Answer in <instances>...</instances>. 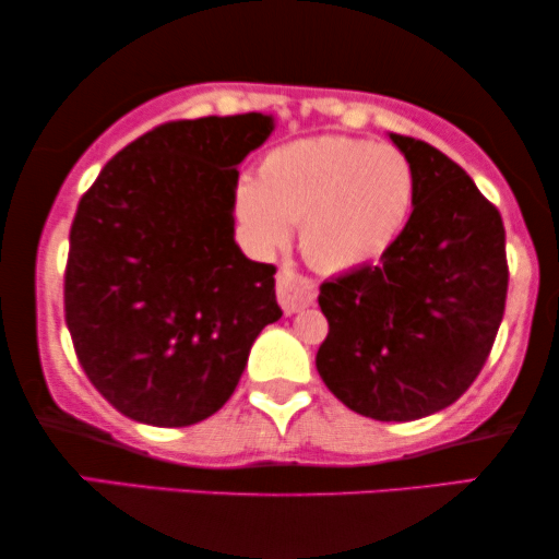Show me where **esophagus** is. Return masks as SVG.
I'll use <instances>...</instances> for the list:
<instances>
[{
    "label": "esophagus",
    "mask_w": 559,
    "mask_h": 559,
    "mask_svg": "<svg viewBox=\"0 0 559 559\" xmlns=\"http://www.w3.org/2000/svg\"><path fill=\"white\" fill-rule=\"evenodd\" d=\"M275 294H278V304L284 307V312L294 314L317 299V284L304 273H296L292 265H284L278 271V281H275Z\"/></svg>",
    "instance_id": "34e87169"
}]
</instances>
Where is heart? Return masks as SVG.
<instances>
[{
    "label": "heart",
    "mask_w": 559,
    "mask_h": 559,
    "mask_svg": "<svg viewBox=\"0 0 559 559\" xmlns=\"http://www.w3.org/2000/svg\"><path fill=\"white\" fill-rule=\"evenodd\" d=\"M418 198L407 154L392 144L314 136L275 146L260 178H242L235 209L247 239L275 250L299 222L301 250L320 271H350L390 252Z\"/></svg>",
    "instance_id": "b5f03b06"
}]
</instances>
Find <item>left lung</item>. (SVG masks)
<instances>
[{"mask_svg": "<svg viewBox=\"0 0 559 559\" xmlns=\"http://www.w3.org/2000/svg\"><path fill=\"white\" fill-rule=\"evenodd\" d=\"M413 162L418 198L379 263L320 286L328 337L317 371L353 413L405 423L454 405L483 371L506 312L500 211L456 162L390 133Z\"/></svg>", "mask_w": 559, "mask_h": 559, "instance_id": "8db88e82", "label": "left lung"}]
</instances>
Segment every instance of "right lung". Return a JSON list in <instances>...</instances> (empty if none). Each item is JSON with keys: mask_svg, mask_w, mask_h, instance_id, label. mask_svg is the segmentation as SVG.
<instances>
[{"mask_svg": "<svg viewBox=\"0 0 559 559\" xmlns=\"http://www.w3.org/2000/svg\"><path fill=\"white\" fill-rule=\"evenodd\" d=\"M263 112L169 121L131 141L82 195L63 312L84 373L126 418L206 420L252 343L281 320L275 265L235 242L237 165L271 136Z\"/></svg>", "mask_w": 559, "mask_h": 559, "instance_id": "obj_1", "label": "right lung"}]
</instances>
